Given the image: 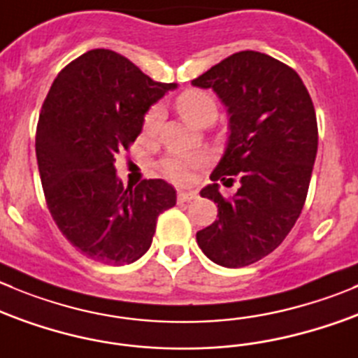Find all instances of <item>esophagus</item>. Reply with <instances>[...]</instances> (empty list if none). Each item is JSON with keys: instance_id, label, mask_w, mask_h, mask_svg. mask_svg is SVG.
<instances>
[{"instance_id": "34e87169", "label": "esophagus", "mask_w": 358, "mask_h": 358, "mask_svg": "<svg viewBox=\"0 0 358 358\" xmlns=\"http://www.w3.org/2000/svg\"><path fill=\"white\" fill-rule=\"evenodd\" d=\"M195 199H196L195 192H185V189H179V192H177V200H179V202H192V200Z\"/></svg>"}]
</instances>
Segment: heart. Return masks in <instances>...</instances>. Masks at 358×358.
Segmentation results:
<instances>
[{
	"mask_svg": "<svg viewBox=\"0 0 358 358\" xmlns=\"http://www.w3.org/2000/svg\"><path fill=\"white\" fill-rule=\"evenodd\" d=\"M177 108L196 126H206L213 122L217 115L216 100L206 91H186L177 98ZM163 110L159 105L149 108L144 117V134L156 135L162 124ZM202 165V158L199 155H170L162 162V170L166 177L176 182H188L192 177V170Z\"/></svg>",
	"mask_w": 358,
	"mask_h": 358,
	"instance_id": "1",
	"label": "heart"
}]
</instances>
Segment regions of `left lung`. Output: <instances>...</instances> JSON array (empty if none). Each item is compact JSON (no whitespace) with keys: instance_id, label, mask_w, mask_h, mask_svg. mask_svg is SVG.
I'll use <instances>...</instances> for the list:
<instances>
[{"instance_id":"8db88e82","label":"left lung","mask_w":358,"mask_h":358,"mask_svg":"<svg viewBox=\"0 0 358 358\" xmlns=\"http://www.w3.org/2000/svg\"><path fill=\"white\" fill-rule=\"evenodd\" d=\"M227 107V149L200 195L217 203V220L196 243L221 267H246L283 243L301 216L318 151L311 96L294 68L243 50L192 80ZM240 182L224 199L217 181Z\"/></svg>"}]
</instances>
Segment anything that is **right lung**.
Listing matches in <instances>:
<instances>
[{"label":"right lung","instance_id":"add662e5","mask_svg":"<svg viewBox=\"0 0 358 358\" xmlns=\"http://www.w3.org/2000/svg\"><path fill=\"white\" fill-rule=\"evenodd\" d=\"M176 87L108 49L87 50L50 86L36 126L40 179L61 234L91 260L134 264L151 248L159 214L176 206L169 182L124 188L114 166L141 135L149 107Z\"/></svg>","mask_w":358,"mask_h":358}]
</instances>
